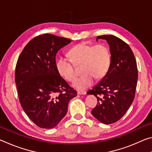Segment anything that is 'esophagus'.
<instances>
[{
  "label": "esophagus",
  "mask_w": 152,
  "mask_h": 152,
  "mask_svg": "<svg viewBox=\"0 0 152 152\" xmlns=\"http://www.w3.org/2000/svg\"><path fill=\"white\" fill-rule=\"evenodd\" d=\"M78 94H86V92L85 91H78Z\"/></svg>",
  "instance_id": "esophagus-1"
}]
</instances>
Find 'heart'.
Segmentation results:
<instances>
[{
    "label": "heart",
    "instance_id": "heart-1",
    "mask_svg": "<svg viewBox=\"0 0 152 152\" xmlns=\"http://www.w3.org/2000/svg\"><path fill=\"white\" fill-rule=\"evenodd\" d=\"M72 61L61 57L56 61L59 74L69 81L76 77L74 65H80L83 75L76 80L73 86L78 90L86 89L95 80H100L106 75L111 63V55L109 47L104 43L92 45L87 43H78L69 51Z\"/></svg>",
    "mask_w": 152,
    "mask_h": 152
}]
</instances>
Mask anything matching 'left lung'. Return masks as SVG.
<instances>
[{"label":"left lung","instance_id":"1","mask_svg":"<svg viewBox=\"0 0 152 152\" xmlns=\"http://www.w3.org/2000/svg\"><path fill=\"white\" fill-rule=\"evenodd\" d=\"M109 45L111 63L101 81L87 92L96 97L92 110L93 116L104 124H111L121 118L134 100L138 71L134 54L125 42L116 36L100 35Z\"/></svg>","mask_w":152,"mask_h":152}]
</instances>
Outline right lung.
<instances>
[{
  "label": "right lung",
  "instance_id": "add662e5",
  "mask_svg": "<svg viewBox=\"0 0 152 152\" xmlns=\"http://www.w3.org/2000/svg\"><path fill=\"white\" fill-rule=\"evenodd\" d=\"M71 42L50 33L38 35L18 58L15 74L20 103L41 128L55 127L66 115L69 101L77 95L56 68V53Z\"/></svg>",
  "mask_w": 152,
  "mask_h": 152
}]
</instances>
